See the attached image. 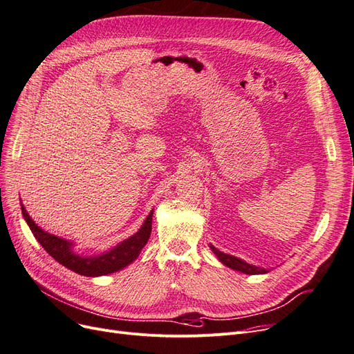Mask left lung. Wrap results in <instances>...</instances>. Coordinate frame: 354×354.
<instances>
[{
    "instance_id": "1",
    "label": "left lung",
    "mask_w": 354,
    "mask_h": 354,
    "mask_svg": "<svg viewBox=\"0 0 354 354\" xmlns=\"http://www.w3.org/2000/svg\"><path fill=\"white\" fill-rule=\"evenodd\" d=\"M209 247H210L212 251L215 252V256L219 259V261L223 263L226 267L232 268V270L241 272V273H245V274H264V273L268 272V270H266V268H260V267H257V266L248 264V263H245V261L241 260V259L230 256V254H225V252L219 251L218 248H215L212 244H209Z\"/></svg>"
}]
</instances>
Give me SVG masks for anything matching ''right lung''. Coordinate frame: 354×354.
Returning a JSON list of instances; mask_svg holds the SVG:
<instances>
[{
  "label": "right lung",
  "mask_w": 354,
  "mask_h": 354,
  "mask_svg": "<svg viewBox=\"0 0 354 354\" xmlns=\"http://www.w3.org/2000/svg\"><path fill=\"white\" fill-rule=\"evenodd\" d=\"M21 212L23 218L26 219L27 225H29L35 238L40 243V245L46 250L49 256H52L59 264L69 268V270L88 277L104 276L119 272L123 267L129 266L133 260H136L140 250L145 247L149 239L153 214V210H151L139 231L131 238L124 239V241H122L115 248H111L110 251L98 254V256H80V254L74 252L73 243L66 241V239L61 236L49 234L41 230L40 226H37L35 221L30 218V215L27 214L23 205Z\"/></svg>",
  "instance_id": "obj_1"
}]
</instances>
